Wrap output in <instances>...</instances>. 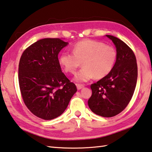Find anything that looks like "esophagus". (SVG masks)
<instances>
[{"label":"esophagus","instance_id":"esophagus-1","mask_svg":"<svg viewBox=\"0 0 152 152\" xmlns=\"http://www.w3.org/2000/svg\"><path fill=\"white\" fill-rule=\"evenodd\" d=\"M76 87H77V89H78V90H81L82 88H83L84 87V84H76Z\"/></svg>","mask_w":152,"mask_h":152}]
</instances>
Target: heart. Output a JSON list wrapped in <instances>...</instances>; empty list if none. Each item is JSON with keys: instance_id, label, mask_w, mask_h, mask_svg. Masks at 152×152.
Instances as JSON below:
<instances>
[{"instance_id": "heart-1", "label": "heart", "mask_w": 152, "mask_h": 152, "mask_svg": "<svg viewBox=\"0 0 152 152\" xmlns=\"http://www.w3.org/2000/svg\"><path fill=\"white\" fill-rule=\"evenodd\" d=\"M117 57V50L113 46L86 39L74 45L72 53H62L58 61L65 72L72 74L82 62L84 67L76 73L75 80L87 82L94 77L99 80L109 75L113 69Z\"/></svg>"}]
</instances>
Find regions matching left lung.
Segmentation results:
<instances>
[{
	"instance_id": "8db88e82",
	"label": "left lung",
	"mask_w": 152,
	"mask_h": 152,
	"mask_svg": "<svg viewBox=\"0 0 152 152\" xmlns=\"http://www.w3.org/2000/svg\"><path fill=\"white\" fill-rule=\"evenodd\" d=\"M117 48V57L109 75L92 84L88 106L95 114L111 117L126 107L135 90L138 66L133 50L119 39L107 35Z\"/></svg>"
}]
</instances>
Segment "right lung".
<instances>
[{
    "mask_svg": "<svg viewBox=\"0 0 152 152\" xmlns=\"http://www.w3.org/2000/svg\"><path fill=\"white\" fill-rule=\"evenodd\" d=\"M68 43L45 38L26 49L21 56L18 81L22 99L33 114L51 120L63 113L76 93V85L62 72L58 54Z\"/></svg>",
    "mask_w": 152,
    "mask_h": 152,
    "instance_id": "add662e5",
    "label": "right lung"
}]
</instances>
